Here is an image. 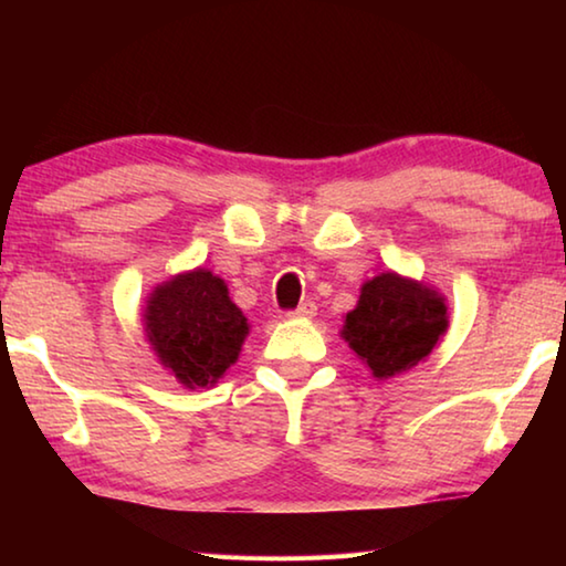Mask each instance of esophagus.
<instances>
[{"label":"esophagus","mask_w":566,"mask_h":566,"mask_svg":"<svg viewBox=\"0 0 566 566\" xmlns=\"http://www.w3.org/2000/svg\"><path fill=\"white\" fill-rule=\"evenodd\" d=\"M292 317H296V319H312L314 314H317V304L314 302H302L300 306H296L294 312H290Z\"/></svg>","instance_id":"obj_1"}]
</instances>
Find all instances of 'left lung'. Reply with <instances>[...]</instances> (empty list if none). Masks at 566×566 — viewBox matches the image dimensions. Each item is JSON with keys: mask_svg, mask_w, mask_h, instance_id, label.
I'll use <instances>...</instances> for the list:
<instances>
[{"mask_svg": "<svg viewBox=\"0 0 566 566\" xmlns=\"http://www.w3.org/2000/svg\"><path fill=\"white\" fill-rule=\"evenodd\" d=\"M449 327L444 296L397 272L364 282L344 319L342 337L377 379H389L427 359Z\"/></svg>", "mask_w": 566, "mask_h": 566, "instance_id": "obj_1", "label": "left lung"}]
</instances>
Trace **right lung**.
Returning <instances> with one entry per match:
<instances>
[{"mask_svg": "<svg viewBox=\"0 0 566 566\" xmlns=\"http://www.w3.org/2000/svg\"><path fill=\"white\" fill-rule=\"evenodd\" d=\"M145 332L179 385L205 389L237 361L249 324L229 300L224 280L199 266L155 286L145 306Z\"/></svg>", "mask_w": 566, "mask_h": 566, "instance_id": "right-lung-1", "label": "right lung"}]
</instances>
